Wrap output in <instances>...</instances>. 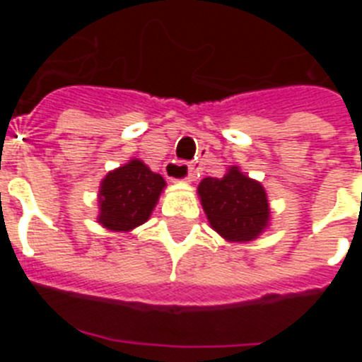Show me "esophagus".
<instances>
[{"label":"esophagus","mask_w":362,"mask_h":362,"mask_svg":"<svg viewBox=\"0 0 362 362\" xmlns=\"http://www.w3.org/2000/svg\"><path fill=\"white\" fill-rule=\"evenodd\" d=\"M197 166L196 165H187V163H179V161H168L165 165V175L172 181H179V179H183V181H196L197 177ZM184 177L181 178L180 175Z\"/></svg>","instance_id":"1"}]
</instances>
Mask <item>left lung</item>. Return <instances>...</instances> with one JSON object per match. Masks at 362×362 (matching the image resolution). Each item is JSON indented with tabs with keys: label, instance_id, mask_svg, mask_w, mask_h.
I'll list each match as a JSON object with an SVG mask.
<instances>
[{
	"label": "left lung",
	"instance_id": "1",
	"mask_svg": "<svg viewBox=\"0 0 362 362\" xmlns=\"http://www.w3.org/2000/svg\"><path fill=\"white\" fill-rule=\"evenodd\" d=\"M197 196L212 230L225 241L250 243L270 226L267 190L238 165L228 166L223 177H204Z\"/></svg>",
	"mask_w": 362,
	"mask_h": 362
}]
</instances>
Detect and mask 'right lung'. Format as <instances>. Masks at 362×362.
I'll list each match as a JSON object with an SVG mask.
<instances>
[{"label": "right lung", "mask_w": 362, "mask_h": 362, "mask_svg": "<svg viewBox=\"0 0 362 362\" xmlns=\"http://www.w3.org/2000/svg\"><path fill=\"white\" fill-rule=\"evenodd\" d=\"M166 181L141 159L108 172L99 185L98 223L110 232H132L150 219Z\"/></svg>", "instance_id": "right-lung-1"}]
</instances>
